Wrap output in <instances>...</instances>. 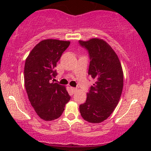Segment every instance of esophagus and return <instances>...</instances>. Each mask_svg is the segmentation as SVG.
Returning <instances> with one entry per match:
<instances>
[{
	"label": "esophagus",
	"mask_w": 151,
	"mask_h": 151,
	"mask_svg": "<svg viewBox=\"0 0 151 151\" xmlns=\"http://www.w3.org/2000/svg\"><path fill=\"white\" fill-rule=\"evenodd\" d=\"M71 91H72V93H75L77 91V88H74V87H71Z\"/></svg>",
	"instance_id": "obj_1"
}]
</instances>
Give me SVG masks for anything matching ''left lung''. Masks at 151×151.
<instances>
[{
    "mask_svg": "<svg viewBox=\"0 0 151 151\" xmlns=\"http://www.w3.org/2000/svg\"><path fill=\"white\" fill-rule=\"evenodd\" d=\"M90 57L88 75L94 80L86 102L80 105L84 120L100 123L106 119L118 104L123 89L124 75L118 56L104 40H79Z\"/></svg>",
    "mask_w": 151,
    "mask_h": 151,
    "instance_id": "8db88e82",
    "label": "left lung"
}]
</instances>
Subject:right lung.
<instances>
[{
	"mask_svg": "<svg viewBox=\"0 0 151 151\" xmlns=\"http://www.w3.org/2000/svg\"><path fill=\"white\" fill-rule=\"evenodd\" d=\"M69 45V41L43 40L26 59L24 78L29 100L37 115L45 121L61 116L71 98L65 86L51 82L57 75L58 61Z\"/></svg>",
	"mask_w": 151,
	"mask_h": 151,
	"instance_id": "1",
	"label": "right lung"
}]
</instances>
